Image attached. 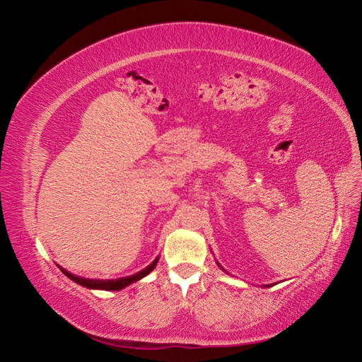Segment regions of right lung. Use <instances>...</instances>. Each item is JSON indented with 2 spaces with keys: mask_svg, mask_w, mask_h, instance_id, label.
Returning a JSON list of instances; mask_svg holds the SVG:
<instances>
[{
  "mask_svg": "<svg viewBox=\"0 0 362 362\" xmlns=\"http://www.w3.org/2000/svg\"><path fill=\"white\" fill-rule=\"evenodd\" d=\"M158 262V257L151 262V264L148 267H145L144 270H140L137 273H134V275L131 276H125V278H117V279H87V278H81V276H76V275H72V273H69L66 269H62L60 270L66 275L69 279H72L74 282L80 284V286L86 287V288H92V290H108V291H117V290H122L125 288L127 286H129V284H133L141 278H145L146 275H149V273L154 270V267L157 266Z\"/></svg>",
  "mask_w": 362,
  "mask_h": 362,
  "instance_id": "add662e5",
  "label": "right lung"
}]
</instances>
